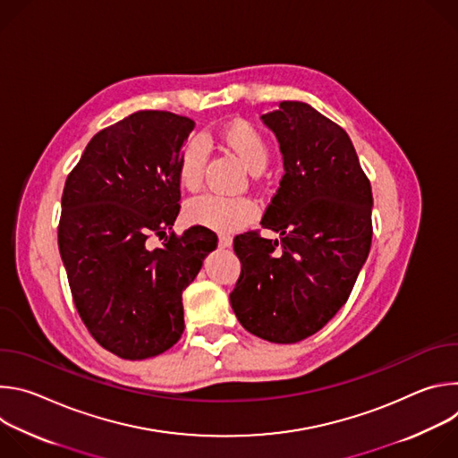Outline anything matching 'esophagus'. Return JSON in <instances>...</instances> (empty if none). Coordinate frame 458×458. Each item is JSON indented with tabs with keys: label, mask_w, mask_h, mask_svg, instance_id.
<instances>
[{
	"label": "esophagus",
	"mask_w": 458,
	"mask_h": 458,
	"mask_svg": "<svg viewBox=\"0 0 458 458\" xmlns=\"http://www.w3.org/2000/svg\"><path fill=\"white\" fill-rule=\"evenodd\" d=\"M232 242H233V239H232L230 235H226V233H221V235H219V246H221V248H230Z\"/></svg>",
	"instance_id": "1"
}]
</instances>
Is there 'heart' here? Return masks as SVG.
<instances>
[{
    "mask_svg": "<svg viewBox=\"0 0 458 458\" xmlns=\"http://www.w3.org/2000/svg\"><path fill=\"white\" fill-rule=\"evenodd\" d=\"M223 143L246 165L250 172H260L270 157L267 138L251 123L235 119L228 123L221 132ZM208 148L203 138H190L177 159V177L182 188L198 190L203 182ZM186 217L190 223L205 226L216 232H235L248 225L255 214L257 205L250 198H228L219 193H203L186 203Z\"/></svg>",
    "mask_w": 458,
    "mask_h": 458,
    "instance_id": "b5f03b06",
    "label": "heart"
}]
</instances>
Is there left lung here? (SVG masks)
Masks as SVG:
<instances>
[{
    "mask_svg": "<svg viewBox=\"0 0 458 458\" xmlns=\"http://www.w3.org/2000/svg\"><path fill=\"white\" fill-rule=\"evenodd\" d=\"M276 134L284 175L263 228L233 239L241 276L230 304L242 328L299 343L348 301L371 246V184L344 130L301 101L260 115Z\"/></svg>",
    "mask_w": 458,
    "mask_h": 458,
    "instance_id": "obj_1",
    "label": "left lung"
}]
</instances>
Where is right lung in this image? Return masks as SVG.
<instances>
[{
  "mask_svg": "<svg viewBox=\"0 0 458 458\" xmlns=\"http://www.w3.org/2000/svg\"><path fill=\"white\" fill-rule=\"evenodd\" d=\"M190 117L140 110L103 128L69 174L57 244L78 313L90 335L121 359L143 360L182 335V290L199 274L217 235L205 226L174 232L179 152Z\"/></svg>",
  "mask_w": 458,
  "mask_h": 458,
  "instance_id": "right-lung-1",
  "label": "right lung"
}]
</instances>
